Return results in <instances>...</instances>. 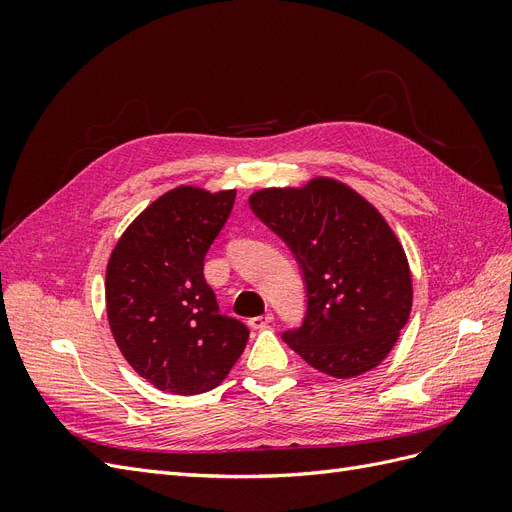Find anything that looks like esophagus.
<instances>
[{"mask_svg":"<svg viewBox=\"0 0 512 512\" xmlns=\"http://www.w3.org/2000/svg\"><path fill=\"white\" fill-rule=\"evenodd\" d=\"M271 322H273V314H271V312L262 314V316H254V318L247 320V324H250L252 329H265L267 324H271Z\"/></svg>","mask_w":512,"mask_h":512,"instance_id":"esophagus-1","label":"esophagus"}]
</instances>
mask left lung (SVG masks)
<instances>
[{"mask_svg":"<svg viewBox=\"0 0 512 512\" xmlns=\"http://www.w3.org/2000/svg\"><path fill=\"white\" fill-rule=\"evenodd\" d=\"M250 207L303 271L305 320L282 335L284 342L333 378L378 367L412 309L408 258L380 211L331 177L258 190Z\"/></svg>","mask_w":512,"mask_h":512,"instance_id":"obj_1","label":"left lung"}]
</instances>
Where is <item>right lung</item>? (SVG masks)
Returning a JSON list of instances; mask_svg holds the SVG:
<instances>
[{
    "instance_id": "add662e5",
    "label": "right lung",
    "mask_w": 512,
    "mask_h": 512,
    "mask_svg": "<svg viewBox=\"0 0 512 512\" xmlns=\"http://www.w3.org/2000/svg\"><path fill=\"white\" fill-rule=\"evenodd\" d=\"M235 190L194 185L162 194L119 237L106 267V314L115 342L156 389L198 395L237 363L245 324L220 314L205 256L235 205Z\"/></svg>"
}]
</instances>
